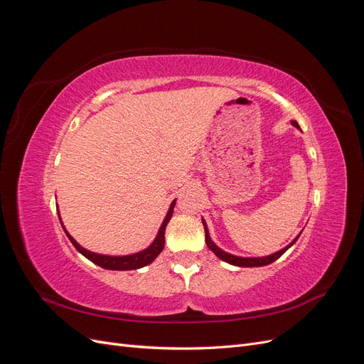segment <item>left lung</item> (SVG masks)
Masks as SVG:
<instances>
[{"label":"left lung","instance_id":"8db88e82","mask_svg":"<svg viewBox=\"0 0 364 364\" xmlns=\"http://www.w3.org/2000/svg\"><path fill=\"white\" fill-rule=\"evenodd\" d=\"M291 124H293L296 129L301 130L299 124H297V121H291ZM202 223H203V226H205V241H206V246H208L209 249H211L220 259L225 261V262L232 264V266H238V267H261V266H267V264H272L273 261H277V259L282 255V253L287 252V250L296 243V240L299 238V235H297V237L291 241L290 245H287L284 249H281V250H278V252H274V253H272V255H267V257H237V255H232V253L225 252L223 249H220V247L214 243V241L211 240V237H209V230H208L206 222H205L203 218H202Z\"/></svg>","mask_w":364,"mask_h":364}]
</instances>
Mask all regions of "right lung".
Returning a JSON list of instances; mask_svg holds the SVG:
<instances>
[{"label": "right lung", "mask_w": 364, "mask_h": 364, "mask_svg": "<svg viewBox=\"0 0 364 364\" xmlns=\"http://www.w3.org/2000/svg\"><path fill=\"white\" fill-rule=\"evenodd\" d=\"M174 205H176V200L171 202L168 211H167V215H165L164 222L158 230V234L155 237V240H153V243L142 249L136 253H130V255H103V253H95V252H91L85 249L83 246H80L77 241L68 234V230L65 229L63 223H62V218H60V214H59V208H58V214H59V220H60V225L65 230V234H67V237L70 238V241L73 243V246L79 250L82 255L85 258H87L90 261H92L94 264H97V266H100L106 270H136V269H141V267H146L149 266V264H151L153 261H155L158 258L159 253L162 252L164 249V245H165V228H167L170 218L173 215V209H174Z\"/></svg>", "instance_id": "1"}]
</instances>
